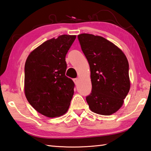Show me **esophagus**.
Listing matches in <instances>:
<instances>
[{"label": "esophagus", "instance_id": "esophagus-1", "mask_svg": "<svg viewBox=\"0 0 151 151\" xmlns=\"http://www.w3.org/2000/svg\"><path fill=\"white\" fill-rule=\"evenodd\" d=\"M78 81H79V79L78 78H76V79H73V81H74V83L76 85L78 84Z\"/></svg>", "mask_w": 151, "mask_h": 151}]
</instances>
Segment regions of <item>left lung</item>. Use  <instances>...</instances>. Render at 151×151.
I'll use <instances>...</instances> for the list:
<instances>
[{
    "label": "left lung",
    "mask_w": 151,
    "mask_h": 151,
    "mask_svg": "<svg viewBox=\"0 0 151 151\" xmlns=\"http://www.w3.org/2000/svg\"><path fill=\"white\" fill-rule=\"evenodd\" d=\"M78 37L90 66L92 91L86 98L89 109L101 115L114 114L122 106L130 89L126 56L102 37L82 33Z\"/></svg>",
    "instance_id": "8db88e82"
}]
</instances>
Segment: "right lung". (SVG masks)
Here are the masks:
<instances>
[{"label":"right lung","mask_w":151,"mask_h":151,"mask_svg":"<svg viewBox=\"0 0 151 151\" xmlns=\"http://www.w3.org/2000/svg\"><path fill=\"white\" fill-rule=\"evenodd\" d=\"M76 38V35H62L47 40L31 51L25 62V97L46 117H59L69 109L74 83L65 76V58Z\"/></svg>","instance_id":"1"}]
</instances>
